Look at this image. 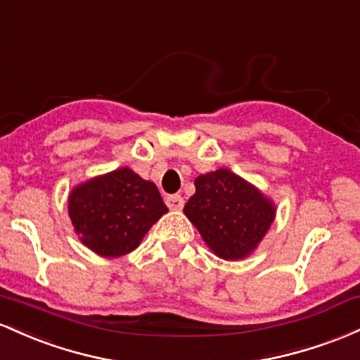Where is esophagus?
<instances>
[{"label":"esophagus","mask_w":360,"mask_h":360,"mask_svg":"<svg viewBox=\"0 0 360 360\" xmlns=\"http://www.w3.org/2000/svg\"><path fill=\"white\" fill-rule=\"evenodd\" d=\"M167 205L172 211H181L184 209V199H181V195H168L167 197Z\"/></svg>","instance_id":"1"}]
</instances>
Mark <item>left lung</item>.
<instances>
[{
  "instance_id": "left-lung-1",
  "label": "left lung",
  "mask_w": 360,
  "mask_h": 360,
  "mask_svg": "<svg viewBox=\"0 0 360 360\" xmlns=\"http://www.w3.org/2000/svg\"><path fill=\"white\" fill-rule=\"evenodd\" d=\"M184 212L214 255L233 262L255 252L276 219V204L231 169L219 168L197 176Z\"/></svg>"
}]
</instances>
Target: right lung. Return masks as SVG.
<instances>
[{
  "mask_svg": "<svg viewBox=\"0 0 360 360\" xmlns=\"http://www.w3.org/2000/svg\"><path fill=\"white\" fill-rule=\"evenodd\" d=\"M167 212L156 185L127 167L76 185L68 197V214L79 241L105 258L136 250Z\"/></svg>",
  "mask_w": 360,
  "mask_h": 360,
  "instance_id": "add662e5",
  "label": "right lung"
}]
</instances>
